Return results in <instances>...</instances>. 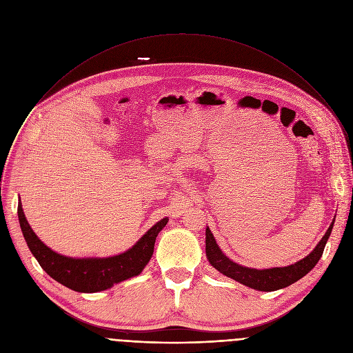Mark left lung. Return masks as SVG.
<instances>
[{"label":"left lung","mask_w":353,"mask_h":353,"mask_svg":"<svg viewBox=\"0 0 353 353\" xmlns=\"http://www.w3.org/2000/svg\"><path fill=\"white\" fill-rule=\"evenodd\" d=\"M334 226V221L331 222L328 230L320 240V243L316 245V248L312 251L309 256H306L303 260H300L292 265L282 267V268H268V270H256L239 265L229 260L219 248V245L215 241V237L210 228L205 230V253L210 264L218 270L221 274L226 275L228 278H232L251 289L261 290V292H272L282 288H286L300 278H303L307 272H310L319 260L323 256L324 247L327 244V240L331 234Z\"/></svg>","instance_id":"left-lung-1"}]
</instances>
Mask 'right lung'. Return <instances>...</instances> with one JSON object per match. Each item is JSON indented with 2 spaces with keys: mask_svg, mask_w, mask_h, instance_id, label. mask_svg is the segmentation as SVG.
<instances>
[{
  "mask_svg": "<svg viewBox=\"0 0 353 353\" xmlns=\"http://www.w3.org/2000/svg\"><path fill=\"white\" fill-rule=\"evenodd\" d=\"M18 218L28 247L40 267L61 285L83 293L106 290L121 281L139 275L154 254L157 236L169 221L163 218L155 223L130 250L119 256L72 259L56 253L36 236L25 218L21 201L18 204Z\"/></svg>",
  "mask_w": 353,
  "mask_h": 353,
  "instance_id": "add662e5",
  "label": "right lung"
}]
</instances>
